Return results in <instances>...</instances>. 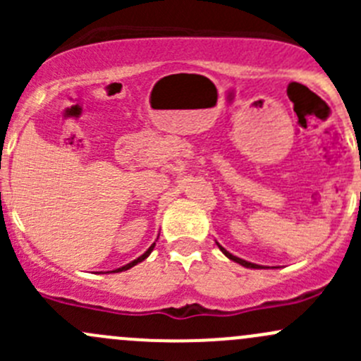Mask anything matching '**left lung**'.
I'll list each match as a JSON object with an SVG mask.
<instances>
[{
	"label": "left lung",
	"instance_id": "left-lung-1",
	"mask_svg": "<svg viewBox=\"0 0 361 361\" xmlns=\"http://www.w3.org/2000/svg\"><path fill=\"white\" fill-rule=\"evenodd\" d=\"M218 248L221 250V253H224L225 257H228V258H231V260L238 262V264H241L243 267H248V269H264V267H260V265H257V264H251V262H246V260H243V258H239V257H234V255H232V253H228V251L225 250L224 246H220V245H218Z\"/></svg>",
	"mask_w": 361,
	"mask_h": 361
}]
</instances>
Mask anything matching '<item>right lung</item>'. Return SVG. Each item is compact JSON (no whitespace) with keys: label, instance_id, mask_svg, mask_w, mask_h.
Wrapping results in <instances>:
<instances>
[{"label":"right lung","instance_id":"1","mask_svg":"<svg viewBox=\"0 0 361 361\" xmlns=\"http://www.w3.org/2000/svg\"><path fill=\"white\" fill-rule=\"evenodd\" d=\"M154 246H155V243H154V245H152V246H150V248H148L147 251H145V253H143V255H141V257H140V258H136V260H133V262H130V264L123 265V267H118V269H115V271H111V272H122V271H127V269L134 267V265H136V264H140V262H143V260H145V258H147V257H148V255H150V253H152V250H154Z\"/></svg>","mask_w":361,"mask_h":361}]
</instances>
